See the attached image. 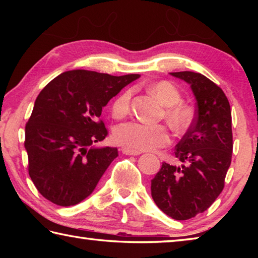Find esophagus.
<instances>
[{
	"instance_id": "34e87169",
	"label": "esophagus",
	"mask_w": 258,
	"mask_h": 258,
	"mask_svg": "<svg viewBox=\"0 0 258 258\" xmlns=\"http://www.w3.org/2000/svg\"><path fill=\"white\" fill-rule=\"evenodd\" d=\"M121 152H123L124 155H127V156H138V155L141 154L140 151L131 150V149H127V148H123V149H121Z\"/></svg>"
}]
</instances>
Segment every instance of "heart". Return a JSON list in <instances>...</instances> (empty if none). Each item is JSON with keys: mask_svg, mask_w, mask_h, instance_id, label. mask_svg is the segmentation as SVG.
I'll list each match as a JSON object with an SVG mask.
<instances>
[{"mask_svg": "<svg viewBox=\"0 0 258 258\" xmlns=\"http://www.w3.org/2000/svg\"><path fill=\"white\" fill-rule=\"evenodd\" d=\"M151 94L159 100L166 109L165 116L176 131H183L189 126L191 109L183 106L182 95L175 85L169 82H158L150 87ZM132 91L127 90L117 97L111 107V112L116 118L126 116L131 108ZM115 141L119 146L134 151H149L167 146L171 142V133L164 125H151L140 121H126L118 125L113 132Z\"/></svg>", "mask_w": 258, "mask_h": 258, "instance_id": "obj_1", "label": "heart"}]
</instances>
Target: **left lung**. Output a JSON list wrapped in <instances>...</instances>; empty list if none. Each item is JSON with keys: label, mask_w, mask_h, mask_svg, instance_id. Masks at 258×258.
Instances as JSON below:
<instances>
[{"label": "left lung", "mask_w": 258, "mask_h": 258, "mask_svg": "<svg viewBox=\"0 0 258 258\" xmlns=\"http://www.w3.org/2000/svg\"><path fill=\"white\" fill-rule=\"evenodd\" d=\"M190 85L196 117L175 148L181 166L163 163L151 180V196L166 215L184 221L204 213L224 187L232 157V119L220 86L194 72L171 73Z\"/></svg>", "instance_id": "8db88e82"}]
</instances>
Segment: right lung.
Masks as SVG:
<instances>
[{
	"label": "right lung",
	"mask_w": 258,
	"mask_h": 258,
	"mask_svg": "<svg viewBox=\"0 0 258 258\" xmlns=\"http://www.w3.org/2000/svg\"><path fill=\"white\" fill-rule=\"evenodd\" d=\"M139 74L111 76L64 72L41 91L26 124L28 173L38 192L59 206H74L92 194L118 156L117 148L93 147L108 131L102 108Z\"/></svg>",
	"instance_id": "obj_1"
}]
</instances>
